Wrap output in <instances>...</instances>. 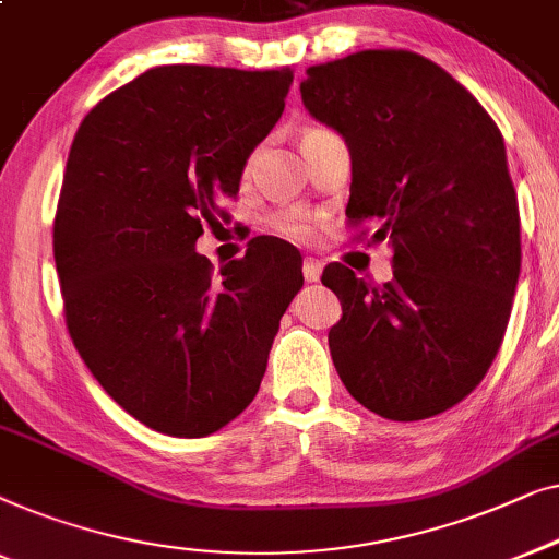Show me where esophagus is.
<instances>
[{
    "label": "esophagus",
    "mask_w": 559,
    "mask_h": 559,
    "mask_svg": "<svg viewBox=\"0 0 559 559\" xmlns=\"http://www.w3.org/2000/svg\"><path fill=\"white\" fill-rule=\"evenodd\" d=\"M301 271H304L306 283H317L319 276H321V263L317 261V258H306Z\"/></svg>",
    "instance_id": "esophagus-1"
}]
</instances>
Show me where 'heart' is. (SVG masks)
<instances>
[{
  "mask_svg": "<svg viewBox=\"0 0 559 559\" xmlns=\"http://www.w3.org/2000/svg\"><path fill=\"white\" fill-rule=\"evenodd\" d=\"M324 129H306L301 139H309L313 133H321ZM271 227L276 230L283 238L294 240V242H309L317 233V225L313 219L306 215L301 210H281L276 215L271 217Z\"/></svg>",
  "mask_w": 559,
  "mask_h": 559,
  "instance_id": "1",
  "label": "heart"
}]
</instances>
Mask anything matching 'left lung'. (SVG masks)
<instances>
[{"label": "left lung", "instance_id": "obj_1", "mask_svg": "<svg viewBox=\"0 0 559 559\" xmlns=\"http://www.w3.org/2000/svg\"><path fill=\"white\" fill-rule=\"evenodd\" d=\"M304 106L352 154L347 225L390 240L392 281L329 263V349L349 395L388 420L451 411L489 372L522 265L499 126L433 60L361 50L306 70ZM359 230L352 240H365Z\"/></svg>", "mask_w": 559, "mask_h": 559}]
</instances>
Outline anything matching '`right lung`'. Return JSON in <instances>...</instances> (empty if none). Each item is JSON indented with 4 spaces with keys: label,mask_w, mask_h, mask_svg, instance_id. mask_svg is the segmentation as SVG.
Segmentation results:
<instances>
[{
    "label": "right lung",
    "mask_w": 559,
    "mask_h": 559,
    "mask_svg": "<svg viewBox=\"0 0 559 559\" xmlns=\"http://www.w3.org/2000/svg\"><path fill=\"white\" fill-rule=\"evenodd\" d=\"M290 83V68H152L75 131L52 225L66 326L100 388L159 433L204 438L253 403L304 286L286 240L253 238L217 273L194 253Z\"/></svg>",
    "instance_id": "1"
}]
</instances>
